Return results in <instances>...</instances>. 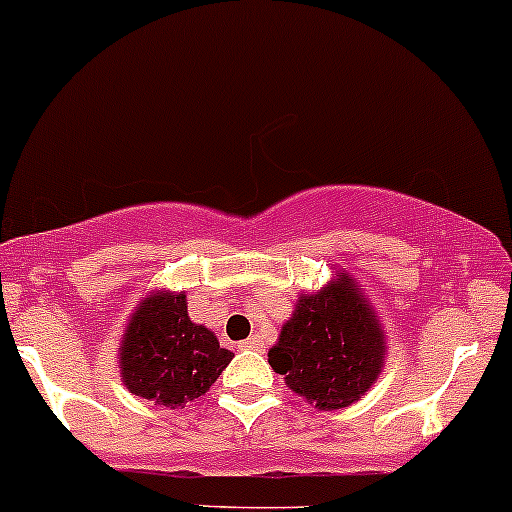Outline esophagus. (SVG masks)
<instances>
[{"instance_id":"obj_1","label":"esophagus","mask_w":512,"mask_h":512,"mask_svg":"<svg viewBox=\"0 0 512 512\" xmlns=\"http://www.w3.org/2000/svg\"><path fill=\"white\" fill-rule=\"evenodd\" d=\"M262 345V340L260 338H257V335H252V338H247V340H243V342H240V350H257V347H260Z\"/></svg>"}]
</instances>
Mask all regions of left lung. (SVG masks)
Wrapping results in <instances>:
<instances>
[{"mask_svg": "<svg viewBox=\"0 0 512 512\" xmlns=\"http://www.w3.org/2000/svg\"><path fill=\"white\" fill-rule=\"evenodd\" d=\"M384 325L345 269L318 291H303L267 359L284 384L320 411L357 403L386 364Z\"/></svg>", "mask_w": 512, "mask_h": 512, "instance_id": "8db88e82", "label": "left lung"}]
</instances>
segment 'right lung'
I'll use <instances>...</instances> for the list:
<instances>
[{"label":"right lung","mask_w":512,"mask_h":512,"mask_svg":"<svg viewBox=\"0 0 512 512\" xmlns=\"http://www.w3.org/2000/svg\"><path fill=\"white\" fill-rule=\"evenodd\" d=\"M233 352L194 323L184 291L153 289L128 316L119 345V374L133 396L177 408L211 389Z\"/></svg>","instance_id":"1"}]
</instances>
